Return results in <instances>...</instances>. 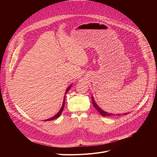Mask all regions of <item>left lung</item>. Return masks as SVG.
<instances>
[{
	"label": "left lung",
	"mask_w": 157,
	"mask_h": 157,
	"mask_svg": "<svg viewBox=\"0 0 157 157\" xmlns=\"http://www.w3.org/2000/svg\"><path fill=\"white\" fill-rule=\"evenodd\" d=\"M92 103L94 106L95 107V108L96 109V110L99 113L102 117H118V116H120V115H125L127 114V113H123V114H114V113H108L104 110H102L99 106H98L97 103L95 102L94 98L93 97V96L92 95Z\"/></svg>",
	"instance_id": "8db88e82"
}]
</instances>
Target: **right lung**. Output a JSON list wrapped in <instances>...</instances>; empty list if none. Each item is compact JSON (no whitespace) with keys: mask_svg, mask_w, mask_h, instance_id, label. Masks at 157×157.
Masks as SVG:
<instances>
[{"mask_svg":"<svg viewBox=\"0 0 157 157\" xmlns=\"http://www.w3.org/2000/svg\"><path fill=\"white\" fill-rule=\"evenodd\" d=\"M72 84L70 85L67 87V90H66V91H65V94H67V92L70 90V88H71V87L72 86ZM65 95L64 96L63 104H62V108H61V109H60V111H59V112H58V113L55 115V116H53V117H52V118H49V119H47V120H44V121H52V120H55V119L58 118H59V117L60 116L62 113V111H63V108H64V105H65Z\"/></svg>","mask_w":157,"mask_h":157,"instance_id":"1","label":"right lung"}]
</instances>
